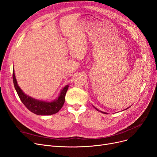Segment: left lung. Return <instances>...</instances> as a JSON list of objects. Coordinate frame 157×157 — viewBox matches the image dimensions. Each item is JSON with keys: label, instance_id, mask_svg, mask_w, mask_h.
<instances>
[{"label": "left lung", "instance_id": "obj_1", "mask_svg": "<svg viewBox=\"0 0 157 157\" xmlns=\"http://www.w3.org/2000/svg\"><path fill=\"white\" fill-rule=\"evenodd\" d=\"M94 108H95V110H98V111H99V112H101V113H105V112H101V111H100V110H98V108H95V106H94ZM126 109H127V108H126Z\"/></svg>", "mask_w": 157, "mask_h": 157}]
</instances>
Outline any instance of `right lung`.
I'll return each instance as SVG.
<instances>
[{
  "label": "right lung",
  "mask_w": 157,
  "mask_h": 157,
  "mask_svg": "<svg viewBox=\"0 0 157 157\" xmlns=\"http://www.w3.org/2000/svg\"><path fill=\"white\" fill-rule=\"evenodd\" d=\"M13 80L15 90L22 103L29 111L36 115H49L56 113L62 108L65 103V95L68 88H69V85H66L63 88L57 99L53 101L47 102L35 99L25 94L17 84L14 69L13 70Z\"/></svg>",
  "instance_id": "obj_1"
}]
</instances>
